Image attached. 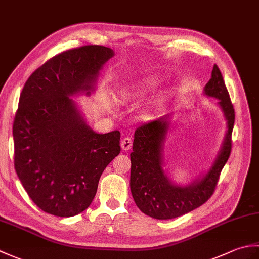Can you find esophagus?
Listing matches in <instances>:
<instances>
[{"label":"esophagus","instance_id":"34e87169","mask_svg":"<svg viewBox=\"0 0 259 259\" xmlns=\"http://www.w3.org/2000/svg\"><path fill=\"white\" fill-rule=\"evenodd\" d=\"M131 147H133V139L129 138V137H125V138L121 141V148H122V150L128 151L129 149H131Z\"/></svg>","mask_w":259,"mask_h":259}]
</instances>
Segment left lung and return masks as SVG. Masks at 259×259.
<instances>
[{
  "label": "left lung",
  "mask_w": 259,
  "mask_h": 259,
  "mask_svg": "<svg viewBox=\"0 0 259 259\" xmlns=\"http://www.w3.org/2000/svg\"><path fill=\"white\" fill-rule=\"evenodd\" d=\"M203 95L218 100L217 106L226 121V134L210 168L189 185L174 183L163 169L164 142L172 128L169 115L149 121L136 130L134 151L130 153V189L137 207L152 218L172 219L203 205L211 197L219 175L228 160L235 111L216 64L211 71V79L203 88Z\"/></svg>",
  "instance_id": "8db88e82"
}]
</instances>
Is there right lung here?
<instances>
[{
  "instance_id": "add662e5",
  "label": "right lung",
  "mask_w": 259,
  "mask_h": 259,
  "mask_svg": "<svg viewBox=\"0 0 259 259\" xmlns=\"http://www.w3.org/2000/svg\"><path fill=\"white\" fill-rule=\"evenodd\" d=\"M112 49L84 46L36 69L21 92L13 123L14 168L43 211L72 217L91 205L99 179L120 153V133L97 134L72 97L91 96Z\"/></svg>"
}]
</instances>
